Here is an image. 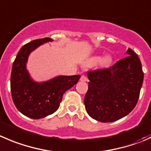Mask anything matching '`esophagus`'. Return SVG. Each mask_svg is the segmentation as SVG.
Listing matches in <instances>:
<instances>
[{
  "label": "esophagus",
  "mask_w": 151,
  "mask_h": 151,
  "mask_svg": "<svg viewBox=\"0 0 151 151\" xmlns=\"http://www.w3.org/2000/svg\"><path fill=\"white\" fill-rule=\"evenodd\" d=\"M80 81H83V82L87 81V77H86V76L82 75L81 77H80Z\"/></svg>",
  "instance_id": "obj_1"
}]
</instances>
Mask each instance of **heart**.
<instances>
[{
	"instance_id": "obj_1",
	"label": "heart",
	"mask_w": 151,
	"mask_h": 151,
	"mask_svg": "<svg viewBox=\"0 0 151 151\" xmlns=\"http://www.w3.org/2000/svg\"><path fill=\"white\" fill-rule=\"evenodd\" d=\"M113 57L111 55H106L103 57L102 58H99V56H96L92 58L91 59L89 60L88 63L91 65H94V64L97 63L98 62H99V65L102 68H107V67L110 66L111 63L113 62Z\"/></svg>"
}]
</instances>
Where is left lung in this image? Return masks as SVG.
Masks as SVG:
<instances>
[{
  "instance_id": "left-lung-1",
  "label": "left lung",
  "mask_w": 151,
  "mask_h": 151,
  "mask_svg": "<svg viewBox=\"0 0 151 151\" xmlns=\"http://www.w3.org/2000/svg\"><path fill=\"white\" fill-rule=\"evenodd\" d=\"M128 57L108 68L87 73L88 89L84 99L89 116L102 122H111L128 115L139 97L144 73L137 54L131 49Z\"/></svg>"
}]
</instances>
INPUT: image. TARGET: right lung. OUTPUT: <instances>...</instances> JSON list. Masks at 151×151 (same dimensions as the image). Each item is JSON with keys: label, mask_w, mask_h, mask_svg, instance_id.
<instances>
[{"label": "right lung", "mask_w": 151, "mask_h": 151, "mask_svg": "<svg viewBox=\"0 0 151 151\" xmlns=\"http://www.w3.org/2000/svg\"><path fill=\"white\" fill-rule=\"evenodd\" d=\"M49 41L52 39L45 37L24 45L17 53L12 68L10 87L12 100L20 113L32 119H41L55 113L63 93L80 78V75L58 76L43 83L32 80L26 67L28 57L36 48Z\"/></svg>", "instance_id": "add662e5"}]
</instances>
